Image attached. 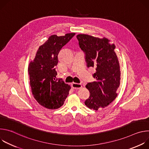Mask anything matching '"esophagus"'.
<instances>
[{"label":"esophagus","mask_w":149,"mask_h":149,"mask_svg":"<svg viewBox=\"0 0 149 149\" xmlns=\"http://www.w3.org/2000/svg\"><path fill=\"white\" fill-rule=\"evenodd\" d=\"M71 86H72V87L74 89H79L82 87V86L81 84H77V83H75V82L72 83Z\"/></svg>","instance_id":"34e87169"}]
</instances>
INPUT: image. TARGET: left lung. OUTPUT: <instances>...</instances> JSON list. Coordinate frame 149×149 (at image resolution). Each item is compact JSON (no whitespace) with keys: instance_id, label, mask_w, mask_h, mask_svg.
<instances>
[{"instance_id":"left-lung-1","label":"left lung","mask_w":149,"mask_h":149,"mask_svg":"<svg viewBox=\"0 0 149 149\" xmlns=\"http://www.w3.org/2000/svg\"><path fill=\"white\" fill-rule=\"evenodd\" d=\"M77 38L85 54L87 67H94L96 70L93 75L96 81L88 82L86 86L90 94L84 103L90 109H103L117 97V90L120 84L121 73L114 52L116 47L110 44V40L105 38L100 39L79 34Z\"/></svg>"}]
</instances>
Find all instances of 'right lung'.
I'll return each mask as SVG.
<instances>
[{
	"label": "right lung",
	"mask_w": 149,
	"mask_h": 149,
	"mask_svg": "<svg viewBox=\"0 0 149 149\" xmlns=\"http://www.w3.org/2000/svg\"><path fill=\"white\" fill-rule=\"evenodd\" d=\"M75 35H51L39 47L34 60L29 63L28 72L32 94L37 102L47 109L61 107L69 94L71 87L62 79L56 78L55 69L60 50Z\"/></svg>",
	"instance_id": "add662e5"
}]
</instances>
